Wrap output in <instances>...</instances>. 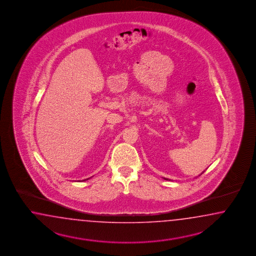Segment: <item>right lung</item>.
Returning <instances> with one entry per match:
<instances>
[{"label":"right lung","instance_id":"obj_1","mask_svg":"<svg viewBox=\"0 0 256 256\" xmlns=\"http://www.w3.org/2000/svg\"><path fill=\"white\" fill-rule=\"evenodd\" d=\"M84 180H86V179H84Z\"/></svg>","mask_w":256,"mask_h":256}]
</instances>
